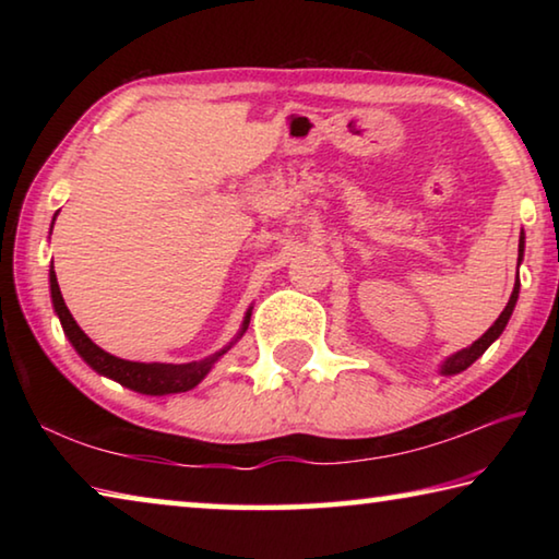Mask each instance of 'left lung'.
<instances>
[{"instance_id":"left-lung-1","label":"left lung","mask_w":559,"mask_h":559,"mask_svg":"<svg viewBox=\"0 0 559 559\" xmlns=\"http://www.w3.org/2000/svg\"><path fill=\"white\" fill-rule=\"evenodd\" d=\"M523 246H525V243H523V236H520V246H518L520 257H523ZM518 290H520V283H515V288H513V293H510V300H508L506 310L498 316L496 323L488 328V333H484V337H478L476 343H473L471 347L461 349V353H456L453 357H449L447 362H443V367H441L443 374H456V372H461V370H466V367H471L473 362H476V359H478L480 355H484L486 349L490 347V343H493V340H496L500 333H503L506 325H508V320H510V313H513V308H515Z\"/></svg>"}]
</instances>
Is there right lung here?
<instances>
[{"mask_svg": "<svg viewBox=\"0 0 559 559\" xmlns=\"http://www.w3.org/2000/svg\"><path fill=\"white\" fill-rule=\"evenodd\" d=\"M49 278H51L53 308H56V313H59V318H61L63 333L69 335L71 345L75 347V353H79L83 359H86V362L93 367V370L110 377V380L120 382L122 386H130V390L143 392V394L187 392V390H192V386L200 384L204 380V374L212 370V365L216 362V357L226 353V349H222V353H216L214 357H206V359H202V362H187V365L130 362V359H120L116 355L106 353V349H100L86 333H83L79 325H75L73 316L69 313V308H66V302H63L59 281H56L53 269L49 273ZM249 320H251V313H246L241 333H243L246 328H249Z\"/></svg>", "mask_w": 559, "mask_h": 559, "instance_id": "add662e5", "label": "right lung"}]
</instances>
